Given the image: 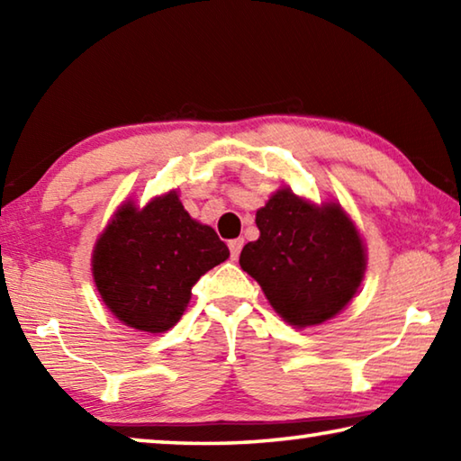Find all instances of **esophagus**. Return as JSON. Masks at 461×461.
<instances>
[{"label":"esophagus","instance_id":"esophagus-1","mask_svg":"<svg viewBox=\"0 0 461 461\" xmlns=\"http://www.w3.org/2000/svg\"><path fill=\"white\" fill-rule=\"evenodd\" d=\"M241 248H244V240L241 238H236L230 241V254H231V260H238L240 258V252Z\"/></svg>","mask_w":461,"mask_h":461}]
</instances>
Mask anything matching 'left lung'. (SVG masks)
<instances>
[{
	"label": "left lung",
	"instance_id": "1",
	"mask_svg": "<svg viewBox=\"0 0 461 461\" xmlns=\"http://www.w3.org/2000/svg\"><path fill=\"white\" fill-rule=\"evenodd\" d=\"M260 238L240 254V267L258 280L286 323L319 325L356 294L366 270L364 244L339 205L313 207L280 189L256 213Z\"/></svg>",
	"mask_w": 461,
	"mask_h": 461
}]
</instances>
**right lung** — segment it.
Returning <instances> with one entry per match:
<instances>
[{
  "label": "right lung",
  "mask_w": 461,
  "mask_h": 461,
  "mask_svg": "<svg viewBox=\"0 0 461 461\" xmlns=\"http://www.w3.org/2000/svg\"><path fill=\"white\" fill-rule=\"evenodd\" d=\"M228 256L215 230L191 220L173 191L142 212L126 203L115 213L93 252V278L122 323L160 333L181 319L197 280Z\"/></svg>",
  "instance_id": "right-lung-1"
}]
</instances>
